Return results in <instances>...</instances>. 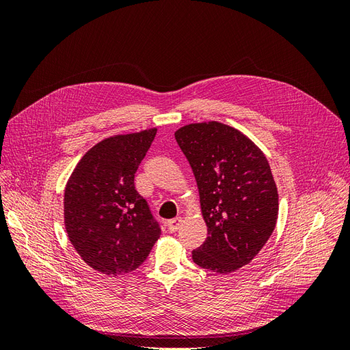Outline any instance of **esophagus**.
Returning a JSON list of instances; mask_svg holds the SVG:
<instances>
[{
  "label": "esophagus",
  "instance_id": "1",
  "mask_svg": "<svg viewBox=\"0 0 350 350\" xmlns=\"http://www.w3.org/2000/svg\"><path fill=\"white\" fill-rule=\"evenodd\" d=\"M181 224H183V217H175L172 220H169L166 226H167L169 232H176L179 229V226H181Z\"/></svg>",
  "mask_w": 350,
  "mask_h": 350
}]
</instances>
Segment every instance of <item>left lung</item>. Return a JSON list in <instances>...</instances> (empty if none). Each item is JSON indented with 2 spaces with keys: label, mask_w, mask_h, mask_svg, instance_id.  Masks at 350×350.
<instances>
[{
  "label": "left lung",
  "mask_w": 350,
  "mask_h": 350,
  "mask_svg": "<svg viewBox=\"0 0 350 350\" xmlns=\"http://www.w3.org/2000/svg\"><path fill=\"white\" fill-rule=\"evenodd\" d=\"M175 139L193 169L207 226L193 260L219 274L237 271L276 226L279 194L267 159L245 134L217 121L184 125Z\"/></svg>",
  "instance_id": "1"
}]
</instances>
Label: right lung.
Wrapping results in <instances>:
<instances>
[{
	"label": "right lung",
	"mask_w": 350,
	"mask_h": 350,
	"mask_svg": "<svg viewBox=\"0 0 350 350\" xmlns=\"http://www.w3.org/2000/svg\"><path fill=\"white\" fill-rule=\"evenodd\" d=\"M157 129L116 134L94 144L70 175L64 191V225L81 260L107 276L142 266L161 228L134 175Z\"/></svg>",
	"instance_id": "obj_1"
}]
</instances>
